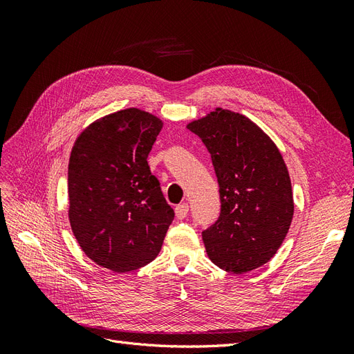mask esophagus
<instances>
[{"instance_id": "esophagus-1", "label": "esophagus", "mask_w": 354, "mask_h": 354, "mask_svg": "<svg viewBox=\"0 0 354 354\" xmlns=\"http://www.w3.org/2000/svg\"><path fill=\"white\" fill-rule=\"evenodd\" d=\"M187 212H189L187 203H180V205L176 207V217L178 220H183L187 216Z\"/></svg>"}]
</instances>
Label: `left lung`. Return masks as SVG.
<instances>
[{
	"label": "left lung",
	"mask_w": 354,
	"mask_h": 354,
	"mask_svg": "<svg viewBox=\"0 0 354 354\" xmlns=\"http://www.w3.org/2000/svg\"><path fill=\"white\" fill-rule=\"evenodd\" d=\"M211 153L220 217L202 232L209 260L242 274L279 250L294 216L292 187L279 149L248 118L216 109L187 125Z\"/></svg>",
	"instance_id": "8db88e82"
}]
</instances>
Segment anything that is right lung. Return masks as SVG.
<instances>
[{"instance_id":"add662e5","label":"right lung","mask_w":354,"mask_h":354,"mask_svg":"<svg viewBox=\"0 0 354 354\" xmlns=\"http://www.w3.org/2000/svg\"><path fill=\"white\" fill-rule=\"evenodd\" d=\"M160 128L156 116L124 109L85 128L71 152L72 232L88 259L116 273L153 261L174 220L147 164Z\"/></svg>"}]
</instances>
